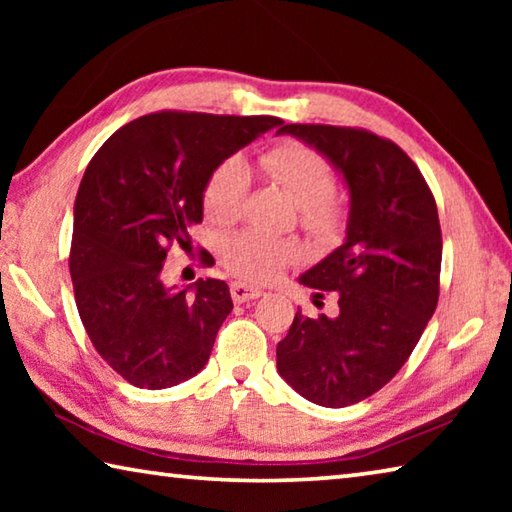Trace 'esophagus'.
I'll list each match as a JSON object with an SVG mask.
<instances>
[{"label":"esophagus","mask_w":512,"mask_h":512,"mask_svg":"<svg viewBox=\"0 0 512 512\" xmlns=\"http://www.w3.org/2000/svg\"><path fill=\"white\" fill-rule=\"evenodd\" d=\"M262 289L257 287H250V284H244V282H232L230 284V296L235 302H248V300H255L262 296Z\"/></svg>","instance_id":"34e87169"}]
</instances>
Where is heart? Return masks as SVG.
<instances>
[{"label": "heart", "mask_w": 512, "mask_h": 512, "mask_svg": "<svg viewBox=\"0 0 512 512\" xmlns=\"http://www.w3.org/2000/svg\"><path fill=\"white\" fill-rule=\"evenodd\" d=\"M259 167L300 205L302 228L314 237H336L345 228L348 210L334 194L336 173L332 162L314 146L280 142L259 153ZM248 187L244 162L228 158L216 164L203 185V210L212 223H232L239 216ZM221 264L246 282H268L284 266L298 259V246L289 239L248 228L223 239Z\"/></svg>", "instance_id": "obj_1"}]
</instances>
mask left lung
Returning a JSON list of instances; mask_svg holds the SVG:
<instances>
[{
    "label": "left lung",
    "mask_w": 512,
    "mask_h": 512,
    "mask_svg": "<svg viewBox=\"0 0 512 512\" xmlns=\"http://www.w3.org/2000/svg\"><path fill=\"white\" fill-rule=\"evenodd\" d=\"M343 173L348 239L300 277L334 291L339 314L302 316L277 343V372L305 400L343 409L384 388L411 357L440 296L438 207L427 180L395 142L366 128L287 124Z\"/></svg>",
    "instance_id": "obj_1"
}]
</instances>
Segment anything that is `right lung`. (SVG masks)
<instances>
[{"label": "right lung", "mask_w": 512, "mask_h": 512, "mask_svg": "<svg viewBox=\"0 0 512 512\" xmlns=\"http://www.w3.org/2000/svg\"><path fill=\"white\" fill-rule=\"evenodd\" d=\"M282 119L160 110L112 133L83 173L69 248L76 309L94 350L137 388L176 386L201 372L232 311L223 280L167 289L169 248L203 221L216 164ZM203 250V264H210Z\"/></svg>", "instance_id": "1"}]
</instances>
